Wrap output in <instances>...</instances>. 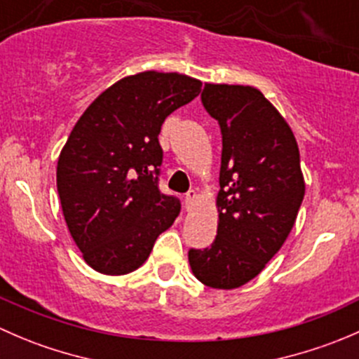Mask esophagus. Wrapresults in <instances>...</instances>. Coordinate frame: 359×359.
<instances>
[{"instance_id": "obj_1", "label": "esophagus", "mask_w": 359, "mask_h": 359, "mask_svg": "<svg viewBox=\"0 0 359 359\" xmlns=\"http://www.w3.org/2000/svg\"><path fill=\"white\" fill-rule=\"evenodd\" d=\"M196 201H198V193L196 191H189V193L186 194V208L191 210Z\"/></svg>"}]
</instances>
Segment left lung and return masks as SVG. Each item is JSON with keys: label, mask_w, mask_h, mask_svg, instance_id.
Masks as SVG:
<instances>
[{"label": "left lung", "mask_w": 359, "mask_h": 359, "mask_svg": "<svg viewBox=\"0 0 359 359\" xmlns=\"http://www.w3.org/2000/svg\"><path fill=\"white\" fill-rule=\"evenodd\" d=\"M201 100L222 132L219 220L212 247L189 250V266L206 287L233 290L283 247L306 182L290 125L260 90L205 83Z\"/></svg>", "instance_id": "obj_1"}]
</instances>
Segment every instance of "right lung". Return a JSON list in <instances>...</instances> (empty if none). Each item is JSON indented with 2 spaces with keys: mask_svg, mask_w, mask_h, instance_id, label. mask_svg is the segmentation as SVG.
Returning a JSON list of instances; mask_svg holds the SVG:
<instances>
[{
  "mask_svg": "<svg viewBox=\"0 0 359 359\" xmlns=\"http://www.w3.org/2000/svg\"><path fill=\"white\" fill-rule=\"evenodd\" d=\"M201 81L144 71L104 90L83 112L57 161V191L72 240L93 271L139 269L180 205L158 189L159 130L200 95Z\"/></svg>",
  "mask_w": 359,
  "mask_h": 359,
  "instance_id": "add662e5",
  "label": "right lung"
}]
</instances>
